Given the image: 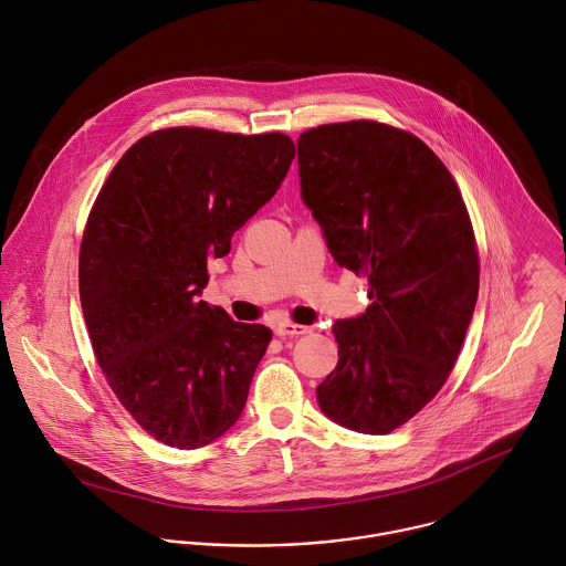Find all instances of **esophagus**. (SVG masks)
Listing matches in <instances>:
<instances>
[{
    "label": "esophagus",
    "instance_id": "34e87169",
    "mask_svg": "<svg viewBox=\"0 0 566 566\" xmlns=\"http://www.w3.org/2000/svg\"><path fill=\"white\" fill-rule=\"evenodd\" d=\"M274 333L279 337H298V335H305L310 333V326H303V324L290 323V321H283V323L274 326Z\"/></svg>",
    "mask_w": 566,
    "mask_h": 566
}]
</instances>
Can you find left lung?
Returning <instances> with one entry per match:
<instances>
[{
    "mask_svg": "<svg viewBox=\"0 0 566 566\" xmlns=\"http://www.w3.org/2000/svg\"><path fill=\"white\" fill-rule=\"evenodd\" d=\"M301 193L333 259L368 279V310L333 326L339 361L316 388L324 413L390 433L453 370L480 292L462 193L416 135L353 119L298 137Z\"/></svg>",
    "mask_w": 566,
    "mask_h": 566,
    "instance_id": "left-lung-1",
    "label": "left lung"
}]
</instances>
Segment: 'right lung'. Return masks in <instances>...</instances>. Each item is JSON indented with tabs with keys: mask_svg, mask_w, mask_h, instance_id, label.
Returning a JSON list of instances; mask_svg holds the SVG:
<instances>
[{
	"mask_svg": "<svg viewBox=\"0 0 566 566\" xmlns=\"http://www.w3.org/2000/svg\"><path fill=\"white\" fill-rule=\"evenodd\" d=\"M294 155L283 133L163 128L126 150L91 207L78 265L91 346L119 403L167 447H205L242 413L272 331L198 294Z\"/></svg>",
	"mask_w": 566,
	"mask_h": 566,
	"instance_id": "add662e5",
	"label": "right lung"
}]
</instances>
